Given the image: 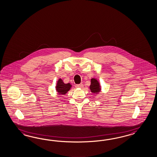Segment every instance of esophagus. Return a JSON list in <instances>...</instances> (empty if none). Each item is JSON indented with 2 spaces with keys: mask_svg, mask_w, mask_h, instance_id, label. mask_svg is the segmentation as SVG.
Segmentation results:
<instances>
[{
  "mask_svg": "<svg viewBox=\"0 0 157 157\" xmlns=\"http://www.w3.org/2000/svg\"><path fill=\"white\" fill-rule=\"evenodd\" d=\"M75 86H76V88H82V87H83V84H77V85H75Z\"/></svg>",
  "mask_w": 157,
  "mask_h": 157,
  "instance_id": "esophagus-1",
  "label": "esophagus"
}]
</instances>
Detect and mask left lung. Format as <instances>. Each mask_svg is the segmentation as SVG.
<instances>
[{
    "label": "left lung",
    "instance_id": "left-lung-1",
    "mask_svg": "<svg viewBox=\"0 0 157 157\" xmlns=\"http://www.w3.org/2000/svg\"><path fill=\"white\" fill-rule=\"evenodd\" d=\"M90 87L91 92L93 93H97L100 90L99 82L94 78L91 79V84Z\"/></svg>",
    "mask_w": 157,
    "mask_h": 157
}]
</instances>
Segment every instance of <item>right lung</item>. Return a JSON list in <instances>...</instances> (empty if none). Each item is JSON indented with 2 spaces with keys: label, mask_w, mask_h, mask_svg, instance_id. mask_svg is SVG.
Here are the masks:
<instances>
[{
  "label": "right lung",
  "mask_w": 157,
  "mask_h": 157,
  "mask_svg": "<svg viewBox=\"0 0 157 157\" xmlns=\"http://www.w3.org/2000/svg\"><path fill=\"white\" fill-rule=\"evenodd\" d=\"M71 85L69 83L64 84L63 80L59 78L57 84L56 90H57L59 94H66L67 91H69L71 89Z\"/></svg>",
  "instance_id": "1"
}]
</instances>
